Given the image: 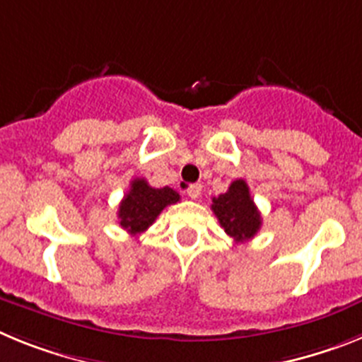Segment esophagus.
Wrapping results in <instances>:
<instances>
[{
    "mask_svg": "<svg viewBox=\"0 0 362 362\" xmlns=\"http://www.w3.org/2000/svg\"><path fill=\"white\" fill-rule=\"evenodd\" d=\"M187 196L190 197V199H197V197L201 196V185H188Z\"/></svg>",
    "mask_w": 362,
    "mask_h": 362,
    "instance_id": "esophagus-1",
    "label": "esophagus"
}]
</instances>
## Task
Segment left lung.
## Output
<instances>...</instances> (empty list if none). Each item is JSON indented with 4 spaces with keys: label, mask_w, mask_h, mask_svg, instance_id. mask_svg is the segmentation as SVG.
Listing matches in <instances>:
<instances>
[{
    "label": "left lung",
    "mask_w": 362,
    "mask_h": 362,
    "mask_svg": "<svg viewBox=\"0 0 362 362\" xmlns=\"http://www.w3.org/2000/svg\"><path fill=\"white\" fill-rule=\"evenodd\" d=\"M212 210L221 226L235 243L254 238L263 223L245 179H235L225 194L214 197Z\"/></svg>",
    "instance_id": "obj_1"
}]
</instances>
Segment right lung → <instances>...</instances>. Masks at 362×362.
<instances>
[{
	"instance_id": "obj_1",
	"label": "right lung",
	"mask_w": 362,
	"mask_h": 362,
	"mask_svg": "<svg viewBox=\"0 0 362 362\" xmlns=\"http://www.w3.org/2000/svg\"><path fill=\"white\" fill-rule=\"evenodd\" d=\"M181 199L177 192L170 187L153 188L146 179L136 177L130 183V190L119 204V225L130 235H139L152 225L156 217L168 206Z\"/></svg>"
}]
</instances>
